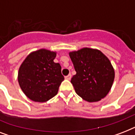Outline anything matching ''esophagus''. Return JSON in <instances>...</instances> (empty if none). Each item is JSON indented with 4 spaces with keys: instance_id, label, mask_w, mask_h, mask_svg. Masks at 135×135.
<instances>
[{
    "instance_id": "1",
    "label": "esophagus",
    "mask_w": 135,
    "mask_h": 135,
    "mask_svg": "<svg viewBox=\"0 0 135 135\" xmlns=\"http://www.w3.org/2000/svg\"><path fill=\"white\" fill-rule=\"evenodd\" d=\"M71 74H69L68 76H65V79H66V80H69L70 79H71Z\"/></svg>"
}]
</instances>
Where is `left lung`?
<instances>
[{
    "instance_id": "left-lung-1",
    "label": "left lung",
    "mask_w": 135,
    "mask_h": 135,
    "mask_svg": "<svg viewBox=\"0 0 135 135\" xmlns=\"http://www.w3.org/2000/svg\"><path fill=\"white\" fill-rule=\"evenodd\" d=\"M69 56L76 71L71 80L76 94L89 102L107 96L115 77L107 57L100 50L89 47L70 52Z\"/></svg>"
}]
</instances>
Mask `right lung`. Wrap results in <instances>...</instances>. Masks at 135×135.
Listing matches in <instances>:
<instances>
[{"mask_svg": "<svg viewBox=\"0 0 135 135\" xmlns=\"http://www.w3.org/2000/svg\"><path fill=\"white\" fill-rule=\"evenodd\" d=\"M57 52L41 49L30 53L21 64L18 82L31 100L45 102L55 97L64 80L59 63L54 62Z\"/></svg>", "mask_w": 135, "mask_h": 135, "instance_id": "add662e5", "label": "right lung"}]
</instances>
